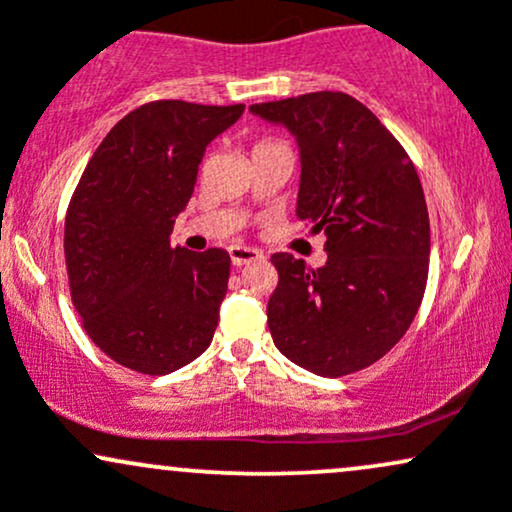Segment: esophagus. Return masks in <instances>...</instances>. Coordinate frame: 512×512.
Returning <instances> with one entry per match:
<instances>
[{
	"mask_svg": "<svg viewBox=\"0 0 512 512\" xmlns=\"http://www.w3.org/2000/svg\"><path fill=\"white\" fill-rule=\"evenodd\" d=\"M228 255H231L233 267H245V264L262 260V252L260 250L245 248V245H233V248H228Z\"/></svg>",
	"mask_w": 512,
	"mask_h": 512,
	"instance_id": "34e87169",
	"label": "esophagus"
}]
</instances>
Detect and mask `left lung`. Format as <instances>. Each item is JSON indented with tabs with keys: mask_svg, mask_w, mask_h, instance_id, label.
I'll use <instances>...</instances> for the list:
<instances>
[{
	"mask_svg": "<svg viewBox=\"0 0 512 512\" xmlns=\"http://www.w3.org/2000/svg\"><path fill=\"white\" fill-rule=\"evenodd\" d=\"M250 113L296 137V214L327 238L317 269L289 252L272 257L269 332L310 373H356L404 337L424 298L431 226L419 175L383 122L346 93H305Z\"/></svg>",
	"mask_w": 512,
	"mask_h": 512,
	"instance_id": "obj_1",
	"label": "left lung"
}]
</instances>
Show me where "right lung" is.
I'll return each mask as SVG.
<instances>
[{
  "label": "right lung",
  "mask_w": 512,
  "mask_h": 512,
  "mask_svg": "<svg viewBox=\"0 0 512 512\" xmlns=\"http://www.w3.org/2000/svg\"><path fill=\"white\" fill-rule=\"evenodd\" d=\"M245 105L156 101L122 117L69 202L64 257L74 308L120 366L173 373L207 351L228 289L226 250L170 248L207 146Z\"/></svg>",
  "instance_id": "1"
}]
</instances>
